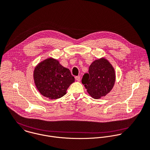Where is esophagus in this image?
<instances>
[{
    "label": "esophagus",
    "mask_w": 150,
    "mask_h": 150,
    "mask_svg": "<svg viewBox=\"0 0 150 150\" xmlns=\"http://www.w3.org/2000/svg\"><path fill=\"white\" fill-rule=\"evenodd\" d=\"M75 79L77 81H80V76H76V77H75Z\"/></svg>",
    "instance_id": "1"
}]
</instances>
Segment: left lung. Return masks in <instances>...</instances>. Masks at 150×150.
I'll use <instances>...</instances> for the list:
<instances>
[{"instance_id":"obj_1","label":"left lung","mask_w":150,"mask_h":150,"mask_svg":"<svg viewBox=\"0 0 150 150\" xmlns=\"http://www.w3.org/2000/svg\"><path fill=\"white\" fill-rule=\"evenodd\" d=\"M115 81V70L105 58L93 62L90 66L88 73H85L81 80L88 94L95 99L100 98L109 93Z\"/></svg>"}]
</instances>
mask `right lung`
<instances>
[{
    "instance_id": "obj_1",
    "label": "right lung",
    "mask_w": 150,
    "mask_h": 150,
    "mask_svg": "<svg viewBox=\"0 0 150 150\" xmlns=\"http://www.w3.org/2000/svg\"><path fill=\"white\" fill-rule=\"evenodd\" d=\"M34 79L39 92L52 100L64 96L70 85L74 82L69 69L53 58H48L36 66Z\"/></svg>"
}]
</instances>
